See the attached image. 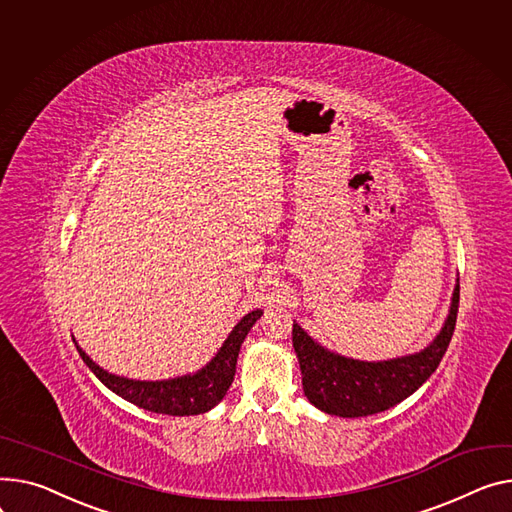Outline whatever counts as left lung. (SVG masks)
<instances>
[{
  "label": "left lung",
  "mask_w": 512,
  "mask_h": 512,
  "mask_svg": "<svg viewBox=\"0 0 512 512\" xmlns=\"http://www.w3.org/2000/svg\"><path fill=\"white\" fill-rule=\"evenodd\" d=\"M459 311V284L451 311L434 342L422 352L383 362H364L329 352L296 321L292 344L302 372V389L321 412L339 418H362L389 410L418 391L445 356Z\"/></svg>",
  "instance_id": "obj_1"
}]
</instances>
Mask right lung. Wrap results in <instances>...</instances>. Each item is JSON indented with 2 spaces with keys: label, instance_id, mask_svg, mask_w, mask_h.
I'll return each mask as SVG.
<instances>
[{
  "label": "right lung",
  "instance_id": "1",
  "mask_svg": "<svg viewBox=\"0 0 512 512\" xmlns=\"http://www.w3.org/2000/svg\"><path fill=\"white\" fill-rule=\"evenodd\" d=\"M261 315L263 311L257 309L238 321L218 354L201 370L166 381H133L117 377V374H111L105 368H100L96 362H92V358L80 346L76 348L86 366L96 374L98 381L125 401L144 407V410L154 414L197 416L210 412L214 405L224 399L226 391L234 381L238 352H241L247 333Z\"/></svg>",
  "mask_w": 512,
  "mask_h": 512
}]
</instances>
